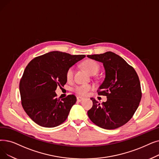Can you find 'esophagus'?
<instances>
[{
    "label": "esophagus",
    "mask_w": 159,
    "mask_h": 159,
    "mask_svg": "<svg viewBox=\"0 0 159 159\" xmlns=\"http://www.w3.org/2000/svg\"><path fill=\"white\" fill-rule=\"evenodd\" d=\"M77 100L78 102H81L82 100H84V98H82V97H80V96H78L77 98Z\"/></svg>",
    "instance_id": "1"
}]
</instances>
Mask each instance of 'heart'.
Listing matches in <instances>:
<instances>
[{
  "mask_svg": "<svg viewBox=\"0 0 159 159\" xmlns=\"http://www.w3.org/2000/svg\"><path fill=\"white\" fill-rule=\"evenodd\" d=\"M83 66L85 70L90 75H95L98 73L99 70V66L96 62L95 61L92 60H86ZM74 76V67H71L67 70L66 72V78L67 80H71ZM92 89L91 85L89 84H81L77 85L74 87L73 91L80 95H85L88 92Z\"/></svg>",
  "mask_w": 159,
  "mask_h": 159,
  "instance_id": "obj_1",
  "label": "heart"
}]
</instances>
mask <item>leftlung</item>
Masks as SVG:
<instances>
[{"label": "left lung", "instance_id": "obj_1", "mask_svg": "<svg viewBox=\"0 0 159 159\" xmlns=\"http://www.w3.org/2000/svg\"><path fill=\"white\" fill-rule=\"evenodd\" d=\"M87 57L103 64L105 78L98 92L107 98L101 104L91 98L93 106L88 111L89 118L105 129H115L125 125L132 118L142 98L139 76L132 66L114 52Z\"/></svg>", "mask_w": 159, "mask_h": 159}]
</instances>
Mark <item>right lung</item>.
Returning <instances> with one entry per match:
<instances>
[{
    "instance_id": "1",
    "label": "right lung",
    "mask_w": 159,
    "mask_h": 159,
    "mask_svg": "<svg viewBox=\"0 0 159 159\" xmlns=\"http://www.w3.org/2000/svg\"><path fill=\"white\" fill-rule=\"evenodd\" d=\"M86 56L52 51L32 60L19 83L21 104L38 125L54 127L64 123L77 101L74 95L57 99L55 90L67 82V70Z\"/></svg>"
}]
</instances>
